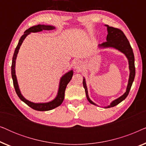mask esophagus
Returning a JSON list of instances; mask_svg holds the SVG:
<instances>
[{"label": "esophagus", "mask_w": 146, "mask_h": 146, "mask_svg": "<svg viewBox=\"0 0 146 146\" xmlns=\"http://www.w3.org/2000/svg\"><path fill=\"white\" fill-rule=\"evenodd\" d=\"M83 64L80 60H76L74 62V67L77 69H80L82 67Z\"/></svg>", "instance_id": "34e87169"}]
</instances>
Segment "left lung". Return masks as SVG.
<instances>
[{
    "label": "left lung",
    "mask_w": 146,
    "mask_h": 146,
    "mask_svg": "<svg viewBox=\"0 0 146 146\" xmlns=\"http://www.w3.org/2000/svg\"><path fill=\"white\" fill-rule=\"evenodd\" d=\"M107 27L108 31V35L106 37V42H103L101 44H99V48H114L118 50L119 51L124 54L125 56L127 57L128 60L129 62V77L128 80V84H127V89L125 92L118 98L113 100L112 102L110 104V105L106 107V108H108L113 107L118 104L122 102L123 100L125 99V98L127 96L130 90L131 85L133 82L135 74V64H134V55H133V50L131 48L130 44H129L128 40L125 36L124 34L121 30L116 28H113L111 27H109L108 25H106ZM83 86L85 89L86 94V98L89 101L90 103L92 104L96 105L95 103H94L90 99L88 96V89L86 86V84L85 78H84L83 79Z\"/></svg>",
    "instance_id": "obj_1"
}]
</instances>
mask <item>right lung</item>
Listing matches in <instances>:
<instances>
[{"instance_id":"add662e5","label":"right lung","mask_w":146,"mask_h":146,"mask_svg":"<svg viewBox=\"0 0 146 146\" xmlns=\"http://www.w3.org/2000/svg\"><path fill=\"white\" fill-rule=\"evenodd\" d=\"M55 27L53 26L50 25H38L36 26H34L29 28L27 31L25 32V34L22 36L21 38L19 40V44H18L17 48H16L15 53H14L13 57V61H12V66H11V74L12 78H13V85L15 87V91L17 92L18 96L19 98L22 101L24 102L25 104L31 107L35 110L38 111H48L51 110L59 106L62 103V102L64 99V93L66 88L67 86V84L69 83V82L71 80L73 76V70H71L65 74L61 78L60 82L59 84V88L58 92V94L56 97L55 98L54 100L52 101L49 102L47 103H33L32 102H30L27 100L23 97V96L21 94V91H20L19 85H18L17 76L15 74V63H16V59H17V56L19 52V50L20 49V47L23 42V40L25 39V38L27 36L31 33H37V32H40L42 31H50V30L54 29Z\"/></svg>"}]
</instances>
